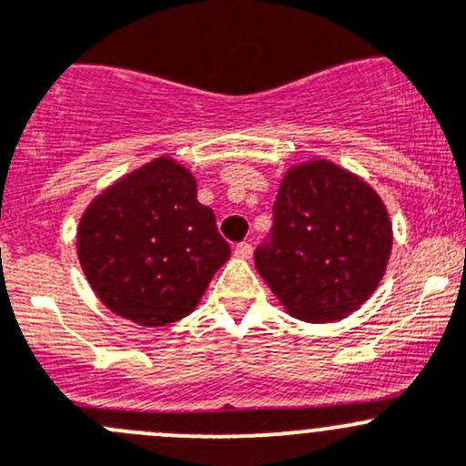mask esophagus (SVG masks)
Returning <instances> with one entry per match:
<instances>
[{"label":"esophagus","mask_w":466,"mask_h":466,"mask_svg":"<svg viewBox=\"0 0 466 466\" xmlns=\"http://www.w3.org/2000/svg\"><path fill=\"white\" fill-rule=\"evenodd\" d=\"M251 251H254V249H251V245H249V242H240V245H236V249H233V254H236L238 256V258H251Z\"/></svg>","instance_id":"obj_1"}]
</instances>
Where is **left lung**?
I'll use <instances>...</instances> for the list:
<instances>
[{
	"mask_svg": "<svg viewBox=\"0 0 466 466\" xmlns=\"http://www.w3.org/2000/svg\"><path fill=\"white\" fill-rule=\"evenodd\" d=\"M393 230L369 183L329 159L286 171L256 269L292 318L336 322L357 311L387 272Z\"/></svg>",
	"mask_w": 466,
	"mask_h": 466,
	"instance_id": "left-lung-1",
	"label": "left lung"
}]
</instances>
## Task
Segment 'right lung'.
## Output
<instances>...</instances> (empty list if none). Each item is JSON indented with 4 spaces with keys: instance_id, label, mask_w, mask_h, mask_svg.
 <instances>
[{
    "instance_id": "right-lung-1",
    "label": "right lung",
    "mask_w": 466,
    "mask_h": 466,
    "mask_svg": "<svg viewBox=\"0 0 466 466\" xmlns=\"http://www.w3.org/2000/svg\"><path fill=\"white\" fill-rule=\"evenodd\" d=\"M77 258L97 299L141 327L189 316L230 258L197 178L155 157L97 194L77 226Z\"/></svg>"
}]
</instances>
